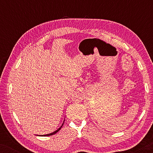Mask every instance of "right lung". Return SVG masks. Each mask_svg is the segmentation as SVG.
Listing matches in <instances>:
<instances>
[{"label":"right lung","instance_id":"obj_1","mask_svg":"<svg viewBox=\"0 0 153 153\" xmlns=\"http://www.w3.org/2000/svg\"><path fill=\"white\" fill-rule=\"evenodd\" d=\"M64 121H65V120H64ZM64 121H63V123H64ZM63 123H62V125H61V126H60V127H59V128H58V129H56V131H53V132H52V133L48 134H45V135H39V136H45V137H47V136H51V135H53V134H54L57 133V132H58V131H59L60 129H61V127H62V125H63ZM37 136H38V135H37Z\"/></svg>","mask_w":153,"mask_h":153}]
</instances>
